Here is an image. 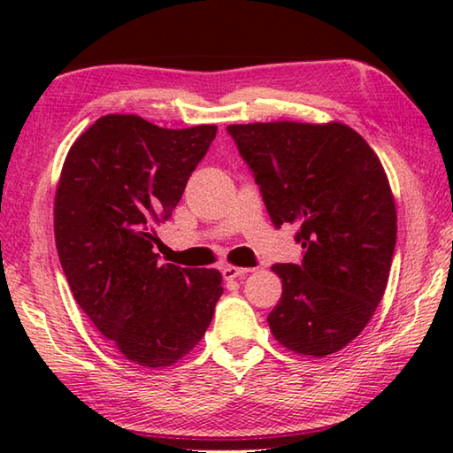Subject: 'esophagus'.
Here are the masks:
<instances>
[{"label":"esophagus","instance_id":"34e87169","mask_svg":"<svg viewBox=\"0 0 453 453\" xmlns=\"http://www.w3.org/2000/svg\"><path fill=\"white\" fill-rule=\"evenodd\" d=\"M247 273H251V268H239V266H232V265L224 266V271H221V274H224L226 280H235V278H243Z\"/></svg>","mask_w":453,"mask_h":453}]
</instances>
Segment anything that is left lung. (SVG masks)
<instances>
[{
	"label": "left lung",
	"mask_w": 453,
	"mask_h": 453,
	"mask_svg": "<svg viewBox=\"0 0 453 453\" xmlns=\"http://www.w3.org/2000/svg\"><path fill=\"white\" fill-rule=\"evenodd\" d=\"M273 224L297 227L300 265H274L282 297L274 339L302 356L339 352L368 325L388 288L395 200L381 161L341 122L232 124Z\"/></svg>",
	"instance_id": "left-lung-1"
}]
</instances>
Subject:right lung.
<instances>
[{"label": "right lung", "instance_id": "right-lung-1", "mask_svg": "<svg viewBox=\"0 0 453 453\" xmlns=\"http://www.w3.org/2000/svg\"><path fill=\"white\" fill-rule=\"evenodd\" d=\"M218 127L171 130L107 114L73 142L54 198L58 257L75 302L124 358L165 368L204 336L224 294L214 268L159 265L169 219Z\"/></svg>", "mask_w": 453, "mask_h": 453}]
</instances>
